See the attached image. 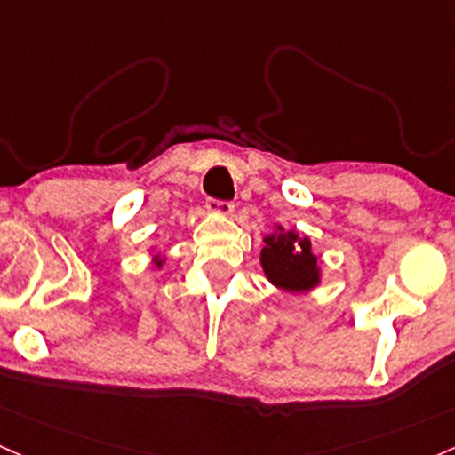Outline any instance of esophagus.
Listing matches in <instances>:
<instances>
[{
  "label": "esophagus",
  "mask_w": 455,
  "mask_h": 455,
  "mask_svg": "<svg viewBox=\"0 0 455 455\" xmlns=\"http://www.w3.org/2000/svg\"><path fill=\"white\" fill-rule=\"evenodd\" d=\"M207 212L213 213V216H231L233 204L228 201H216V198H209Z\"/></svg>",
  "instance_id": "1"
}]
</instances>
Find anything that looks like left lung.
Wrapping results in <instances>:
<instances>
[{"mask_svg":"<svg viewBox=\"0 0 455 455\" xmlns=\"http://www.w3.org/2000/svg\"><path fill=\"white\" fill-rule=\"evenodd\" d=\"M261 267L266 278L278 289L289 293H307L319 284L317 257L313 254L311 239L298 235L296 231H276L263 237Z\"/></svg>","mask_w":455,"mask_h":455,"instance_id":"8db88e82","label":"left lung"}]
</instances>
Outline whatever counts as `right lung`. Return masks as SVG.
<instances>
[{"mask_svg":"<svg viewBox=\"0 0 455 455\" xmlns=\"http://www.w3.org/2000/svg\"><path fill=\"white\" fill-rule=\"evenodd\" d=\"M155 266H157V267H162V266H164V261H159V259H157V261H155Z\"/></svg>","mask_w":455,"mask_h":455,"instance_id":"right-lung-1","label":"right lung"}]
</instances>
